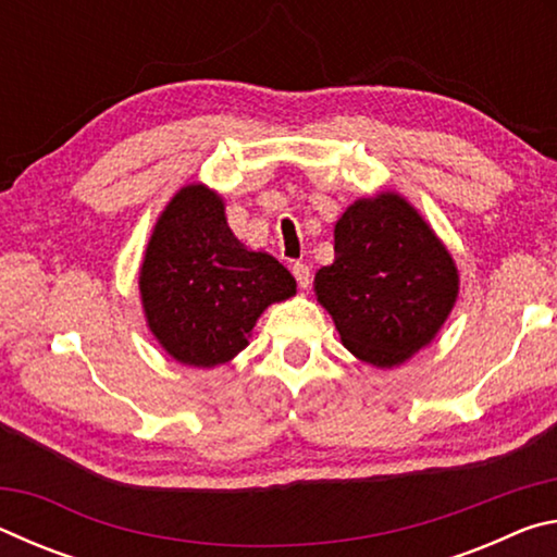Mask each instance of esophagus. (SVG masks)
<instances>
[{"mask_svg": "<svg viewBox=\"0 0 557 557\" xmlns=\"http://www.w3.org/2000/svg\"><path fill=\"white\" fill-rule=\"evenodd\" d=\"M292 275H295L297 285L301 289H307L309 285H312V270H309V265H305V262H297V265L292 268Z\"/></svg>", "mask_w": 557, "mask_h": 557, "instance_id": "esophagus-1", "label": "esophagus"}]
</instances>
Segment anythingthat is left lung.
<instances>
[{"label":"left lung","instance_id":"obj_1","mask_svg":"<svg viewBox=\"0 0 557 557\" xmlns=\"http://www.w3.org/2000/svg\"><path fill=\"white\" fill-rule=\"evenodd\" d=\"M334 252L314 295L358 361L395 369L435 342L459 297V270L405 196L356 199L334 225Z\"/></svg>","mask_w":557,"mask_h":557}]
</instances>
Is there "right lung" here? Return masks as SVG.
<instances>
[{
    "label": "right lung",
    "mask_w": 557,
    "mask_h": 557,
    "mask_svg": "<svg viewBox=\"0 0 557 557\" xmlns=\"http://www.w3.org/2000/svg\"><path fill=\"white\" fill-rule=\"evenodd\" d=\"M137 285L149 332L194 369L228 363L260 314L297 295L282 262L235 238L223 196L201 182L178 188L159 213Z\"/></svg>",
    "instance_id": "add662e5"
}]
</instances>
